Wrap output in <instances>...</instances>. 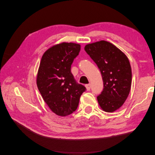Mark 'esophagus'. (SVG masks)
<instances>
[{"instance_id":"1","label":"esophagus","mask_w":155,"mask_h":155,"mask_svg":"<svg viewBox=\"0 0 155 155\" xmlns=\"http://www.w3.org/2000/svg\"><path fill=\"white\" fill-rule=\"evenodd\" d=\"M86 88H87V91H90L91 90V84H87V85H85Z\"/></svg>"}]
</instances>
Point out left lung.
<instances>
[{
	"mask_svg": "<svg viewBox=\"0 0 155 155\" xmlns=\"http://www.w3.org/2000/svg\"><path fill=\"white\" fill-rule=\"evenodd\" d=\"M85 50L100 69L104 89L97 99L101 109L112 112L122 106L127 98L132 72L127 57L109 42L101 41L87 45Z\"/></svg>",
	"mask_w": 155,
	"mask_h": 155,
	"instance_id": "8db88e82",
	"label": "left lung"
}]
</instances>
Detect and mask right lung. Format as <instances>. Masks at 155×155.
Masks as SVG:
<instances>
[{
    "label": "right lung",
    "mask_w": 155,
    "mask_h": 155,
    "mask_svg": "<svg viewBox=\"0 0 155 155\" xmlns=\"http://www.w3.org/2000/svg\"><path fill=\"white\" fill-rule=\"evenodd\" d=\"M80 50V45L63 43L46 50L41 58L37 85L46 104L57 115L74 112L86 91L71 72V65Z\"/></svg>",
    "instance_id": "add662e5"
}]
</instances>
